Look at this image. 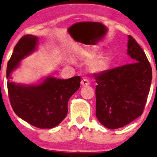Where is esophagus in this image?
<instances>
[{
  "label": "esophagus",
  "mask_w": 157,
  "mask_h": 157,
  "mask_svg": "<svg viewBox=\"0 0 157 157\" xmlns=\"http://www.w3.org/2000/svg\"><path fill=\"white\" fill-rule=\"evenodd\" d=\"M90 84V82H89V80L87 79H83L81 81V85L83 86H89Z\"/></svg>",
  "instance_id": "esophagus-1"
}]
</instances>
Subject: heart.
Segmentation results:
<instances>
[{"label":"heart","mask_w":157,"mask_h":157,"mask_svg":"<svg viewBox=\"0 0 157 157\" xmlns=\"http://www.w3.org/2000/svg\"><path fill=\"white\" fill-rule=\"evenodd\" d=\"M98 52L95 50H84V55L88 57L96 56ZM111 59L108 55H100L93 61L90 69L94 73H102L108 70L110 67Z\"/></svg>","instance_id":"1"}]
</instances>
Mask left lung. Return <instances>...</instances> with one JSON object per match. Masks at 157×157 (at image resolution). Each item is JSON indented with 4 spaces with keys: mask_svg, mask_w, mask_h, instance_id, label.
Instances as JSON below:
<instances>
[{
    "mask_svg": "<svg viewBox=\"0 0 157 157\" xmlns=\"http://www.w3.org/2000/svg\"><path fill=\"white\" fill-rule=\"evenodd\" d=\"M127 55L131 62L94 74L98 120L110 129L125 126L141 116L152 78V67L143 50L128 36Z\"/></svg>",
    "mask_w": 157,
    "mask_h": 157,
    "instance_id": "obj_1",
    "label": "left lung"
}]
</instances>
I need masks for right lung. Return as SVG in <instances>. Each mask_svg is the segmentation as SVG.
I'll return each instance as SVG.
<instances>
[{
  "label": "right lung",
  "instance_id": "add662e5",
  "mask_svg": "<svg viewBox=\"0 0 157 157\" xmlns=\"http://www.w3.org/2000/svg\"><path fill=\"white\" fill-rule=\"evenodd\" d=\"M38 37L23 36L16 45L7 66V90L13 110L21 119L36 127L50 129L62 122L68 113V102L80 86L81 78L67 79L48 77L39 84L25 85L10 81L20 61L36 50Z\"/></svg>",
  "mask_w": 157,
  "mask_h": 157
}]
</instances>
